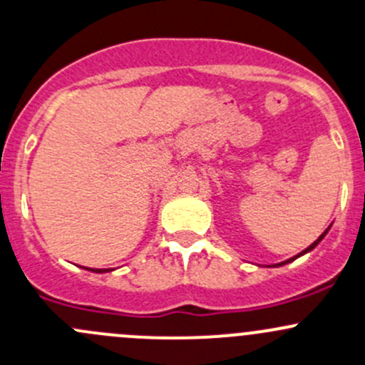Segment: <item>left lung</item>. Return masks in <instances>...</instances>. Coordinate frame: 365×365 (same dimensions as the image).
<instances>
[{"label": "left lung", "instance_id": "1", "mask_svg": "<svg viewBox=\"0 0 365 365\" xmlns=\"http://www.w3.org/2000/svg\"><path fill=\"white\" fill-rule=\"evenodd\" d=\"M327 231H329V230H327ZM327 231H325V233H323V235H322V237H319V238H318V240H316V242H314V244H311V245H309V247H307V249H305V251H302L300 254H298V256H302V254H305V252L312 251V249H314V247H316V245H318V244H319V242H322V238H323V237H325V235H327ZM298 256H295V257H292V259H288V261H282V263H277V264H275V267H281V264H286V263H289V261L297 259V257H298Z\"/></svg>", "mask_w": 365, "mask_h": 365}]
</instances>
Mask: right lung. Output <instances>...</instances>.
Returning <instances> with one entry per match:
<instances>
[{"instance_id":"right-lung-1","label":"right lung","mask_w":365,"mask_h":365,"mask_svg":"<svg viewBox=\"0 0 365 365\" xmlns=\"http://www.w3.org/2000/svg\"><path fill=\"white\" fill-rule=\"evenodd\" d=\"M88 270L97 272V274H104V272H109V268H108V270H106V268H88Z\"/></svg>"}]
</instances>
